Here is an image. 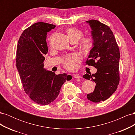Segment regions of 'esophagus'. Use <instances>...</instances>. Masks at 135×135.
<instances>
[{
	"mask_svg": "<svg viewBox=\"0 0 135 135\" xmlns=\"http://www.w3.org/2000/svg\"><path fill=\"white\" fill-rule=\"evenodd\" d=\"M73 76H74V78H81V76L79 74H73Z\"/></svg>",
	"mask_w": 135,
	"mask_h": 135,
	"instance_id": "esophagus-1",
	"label": "esophagus"
}]
</instances>
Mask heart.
<instances>
[{
    "label": "heart",
    "instance_id": "b5f03b06",
    "mask_svg": "<svg viewBox=\"0 0 135 135\" xmlns=\"http://www.w3.org/2000/svg\"><path fill=\"white\" fill-rule=\"evenodd\" d=\"M69 40H76L77 42L83 36V32L75 27H70L66 30ZM93 46V39L91 37L83 39L81 42V48L85 52H88L91 50ZM79 61V56L76 55L68 56L64 60V67L69 70H74L76 67L75 62Z\"/></svg>",
    "mask_w": 135,
    "mask_h": 135
}]
</instances>
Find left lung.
<instances>
[{
    "label": "left lung",
    "instance_id": "1",
    "mask_svg": "<svg viewBox=\"0 0 135 135\" xmlns=\"http://www.w3.org/2000/svg\"><path fill=\"white\" fill-rule=\"evenodd\" d=\"M91 28L92 48L86 64L97 69L95 74H86L83 77L96 83L94 91L87 95L93 103H100L111 96L119 81L120 52L115 37L110 27L99 21H87Z\"/></svg>",
    "mask_w": 135,
    "mask_h": 135
}]
</instances>
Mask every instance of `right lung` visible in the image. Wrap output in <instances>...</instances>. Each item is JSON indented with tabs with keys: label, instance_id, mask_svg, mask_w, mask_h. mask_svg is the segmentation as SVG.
I'll list each match as a JSON object with an SVG mask.
<instances>
[{
	"label": "right lung",
	"instance_id": "right-lung-1",
	"mask_svg": "<svg viewBox=\"0 0 135 135\" xmlns=\"http://www.w3.org/2000/svg\"><path fill=\"white\" fill-rule=\"evenodd\" d=\"M55 27L42 22L34 23L20 36L16 51V67L24 91L35 103L43 105L54 101L62 84L72 79L66 73L56 75L44 68L47 34Z\"/></svg>",
	"mask_w": 135,
	"mask_h": 135
}]
</instances>
